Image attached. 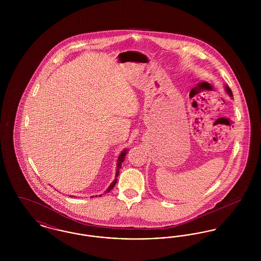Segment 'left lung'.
Here are the masks:
<instances>
[{
  "instance_id": "1",
  "label": "left lung",
  "mask_w": 261,
  "mask_h": 261,
  "mask_svg": "<svg viewBox=\"0 0 261 261\" xmlns=\"http://www.w3.org/2000/svg\"><path fill=\"white\" fill-rule=\"evenodd\" d=\"M226 91H227V93L232 97V93H231V91H230V89L228 87H226Z\"/></svg>"
}]
</instances>
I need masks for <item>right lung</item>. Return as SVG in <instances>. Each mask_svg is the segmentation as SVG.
Returning a JSON list of instances; mask_svg holds the SVG:
<instances>
[{
    "mask_svg": "<svg viewBox=\"0 0 261 261\" xmlns=\"http://www.w3.org/2000/svg\"><path fill=\"white\" fill-rule=\"evenodd\" d=\"M125 154H126V152H125L124 150V151L121 153V155L119 156V160H118V164H117V167H118V169L120 168V164H121V162H123ZM118 169H117V171H116V175H118ZM115 182H116V180H115V181L112 183V185H111V187L108 189V192H110V191L112 190V188H113V186L115 185Z\"/></svg>",
    "mask_w": 261,
    "mask_h": 261,
    "instance_id": "obj_1",
    "label": "right lung"
}]
</instances>
